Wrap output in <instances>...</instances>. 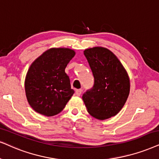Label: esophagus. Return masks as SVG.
<instances>
[{"label":"esophagus","instance_id":"obj_1","mask_svg":"<svg viewBox=\"0 0 159 159\" xmlns=\"http://www.w3.org/2000/svg\"><path fill=\"white\" fill-rule=\"evenodd\" d=\"M82 91H83V90H82L81 89H77L75 91V94H76V95H78V96H80L81 94V93H82Z\"/></svg>","mask_w":159,"mask_h":159}]
</instances>
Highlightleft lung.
I'll return each mask as SVG.
<instances>
[{"mask_svg":"<svg viewBox=\"0 0 159 159\" xmlns=\"http://www.w3.org/2000/svg\"><path fill=\"white\" fill-rule=\"evenodd\" d=\"M94 78L91 89L82 96L87 111L100 120L111 118L123 107L130 92V79L123 65L111 51L103 47L84 51Z\"/></svg>","mask_w":159,"mask_h":159,"instance_id":"8db88e82","label":"left lung"}]
</instances>
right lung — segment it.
<instances>
[{
	"mask_svg": "<svg viewBox=\"0 0 159 159\" xmlns=\"http://www.w3.org/2000/svg\"><path fill=\"white\" fill-rule=\"evenodd\" d=\"M75 55L70 48H51L36 59L25 79V95L31 107L47 116L60 113L69 101L71 89L65 68Z\"/></svg>",
	"mask_w": 159,
	"mask_h": 159,
	"instance_id": "add662e5",
	"label": "right lung"
}]
</instances>
